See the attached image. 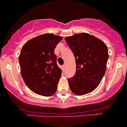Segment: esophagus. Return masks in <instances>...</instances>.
<instances>
[{"instance_id":"obj_1","label":"esophagus","mask_w":127,"mask_h":127,"mask_svg":"<svg viewBox=\"0 0 127 127\" xmlns=\"http://www.w3.org/2000/svg\"><path fill=\"white\" fill-rule=\"evenodd\" d=\"M65 68V65H64L62 66V71H64Z\"/></svg>"}]
</instances>
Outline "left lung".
<instances>
[{"mask_svg": "<svg viewBox=\"0 0 127 127\" xmlns=\"http://www.w3.org/2000/svg\"><path fill=\"white\" fill-rule=\"evenodd\" d=\"M65 39L75 59V74L68 79L71 91L77 95L92 92L105 73L108 59L107 45L87 33H77Z\"/></svg>", "mask_w": 127, "mask_h": 127, "instance_id": "obj_1", "label": "left lung"}]
</instances>
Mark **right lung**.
<instances>
[{"label":"right lung","mask_w":127,"mask_h":127,"mask_svg":"<svg viewBox=\"0 0 127 127\" xmlns=\"http://www.w3.org/2000/svg\"><path fill=\"white\" fill-rule=\"evenodd\" d=\"M62 37L43 33L23 45L19 55L20 72L26 85L35 94L50 96L57 91L62 70L54 49Z\"/></svg>","instance_id":"add662e5"}]
</instances>
